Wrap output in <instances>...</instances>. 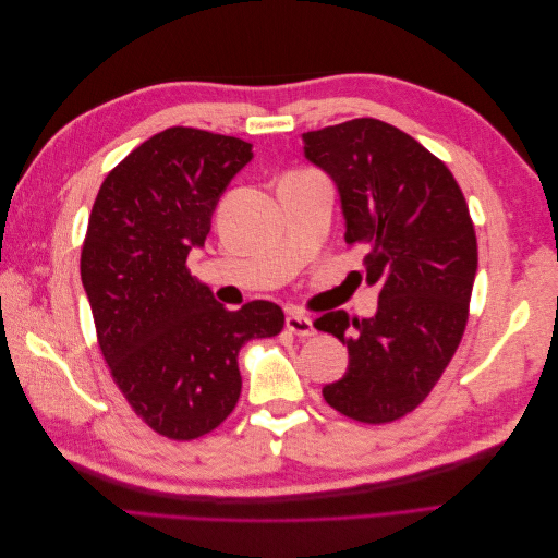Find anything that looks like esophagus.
I'll return each mask as SVG.
<instances>
[{
	"instance_id": "obj_1",
	"label": "esophagus",
	"mask_w": 558,
	"mask_h": 558,
	"mask_svg": "<svg viewBox=\"0 0 558 558\" xmlns=\"http://www.w3.org/2000/svg\"><path fill=\"white\" fill-rule=\"evenodd\" d=\"M286 328H289L298 337H314L316 335L314 320L305 314H289V316H286Z\"/></svg>"
}]
</instances>
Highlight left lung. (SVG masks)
I'll return each mask as SVG.
<instances>
[{
    "label": "left lung",
    "instance_id": "8db88e82",
    "mask_svg": "<svg viewBox=\"0 0 558 558\" xmlns=\"http://www.w3.org/2000/svg\"><path fill=\"white\" fill-rule=\"evenodd\" d=\"M305 158L337 185L344 240L369 251L365 281L377 314L316 318L349 349L324 398L349 418L388 424L424 402L453 359L477 275V238L465 197L442 160L377 118L302 134Z\"/></svg>",
    "mask_w": 558,
    "mask_h": 558
}]
</instances>
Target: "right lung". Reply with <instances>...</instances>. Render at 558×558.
Returning a JSON list of instances; mask_svg holds the SVG:
<instances>
[{
	"instance_id": "obj_1",
	"label": "right lung",
	"mask_w": 558,
	"mask_h": 558,
	"mask_svg": "<svg viewBox=\"0 0 558 558\" xmlns=\"http://www.w3.org/2000/svg\"><path fill=\"white\" fill-rule=\"evenodd\" d=\"M251 148L226 134L167 128L113 167L90 211L81 281L99 349L130 408L170 440L221 424L242 391L240 349L283 328L275 302L228 312L185 267Z\"/></svg>"
}]
</instances>
